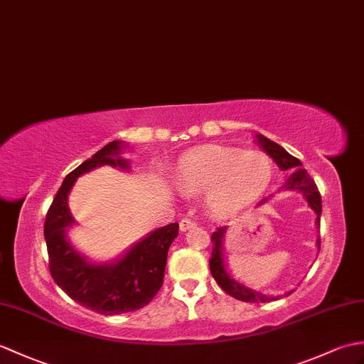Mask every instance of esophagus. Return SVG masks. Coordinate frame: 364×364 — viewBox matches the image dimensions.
<instances>
[{
	"instance_id": "34e87169",
	"label": "esophagus",
	"mask_w": 364,
	"mask_h": 364,
	"mask_svg": "<svg viewBox=\"0 0 364 364\" xmlns=\"http://www.w3.org/2000/svg\"><path fill=\"white\" fill-rule=\"evenodd\" d=\"M196 226V222H192V220H189V218H183V220L180 222V230L183 231V232H186V231H189V230H192V228Z\"/></svg>"
}]
</instances>
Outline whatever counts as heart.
I'll return each instance as SVG.
<instances>
[{
	"instance_id": "1",
	"label": "heart",
	"mask_w": 364,
	"mask_h": 364,
	"mask_svg": "<svg viewBox=\"0 0 364 364\" xmlns=\"http://www.w3.org/2000/svg\"><path fill=\"white\" fill-rule=\"evenodd\" d=\"M273 180V163L262 151L203 147L175 166L172 183L181 193L203 192L213 215L228 217L256 201Z\"/></svg>"
}]
</instances>
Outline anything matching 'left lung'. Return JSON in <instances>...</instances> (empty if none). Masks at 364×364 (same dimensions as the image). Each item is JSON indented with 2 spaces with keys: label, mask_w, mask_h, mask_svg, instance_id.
Here are the masks:
<instances>
[{
  "label": "left lung",
  "mask_w": 364,
  "mask_h": 364,
  "mask_svg": "<svg viewBox=\"0 0 364 364\" xmlns=\"http://www.w3.org/2000/svg\"><path fill=\"white\" fill-rule=\"evenodd\" d=\"M255 142L269 158L273 159L281 171L290 172V176L287 178L281 191H296L302 193L304 200L307 201V206L314 210L316 215L315 226L319 232V217H321V209H323L321 208V196L315 181L310 178L306 168H302V163L298 158L291 156L289 151L279 146V144L264 136V134L256 133ZM268 200L269 198H264L257 206L260 208L262 205H265ZM226 231L228 228L223 226V228H218V230L213 234V255H210L209 267H210V273H213L217 284L220 285L228 294H231L232 298L245 301V302H272V301L284 298V294H277V296H274V294H265L259 290L250 289V287L242 284L240 281H237V279H234L231 276V273L228 272V259H226V251H225ZM315 245L319 251V237L316 239ZM291 291H287L285 296L287 294H290Z\"/></svg>",
  "instance_id": "obj_1"
}]
</instances>
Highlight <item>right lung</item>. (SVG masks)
<instances>
[{
	"label": "right lung",
	"instance_id": "right-lung-1",
	"mask_svg": "<svg viewBox=\"0 0 364 364\" xmlns=\"http://www.w3.org/2000/svg\"><path fill=\"white\" fill-rule=\"evenodd\" d=\"M125 150L129 144L124 141L108 142L68 173L45 222L49 269L54 281L71 299L100 315L139 310L154 299L163 285L167 251L178 235L176 222L156 228L112 260L88 257L68 237L77 225L68 205L73 186L82 175L102 166L132 171L130 159L122 156Z\"/></svg>",
	"mask_w": 364,
	"mask_h": 364
}]
</instances>
